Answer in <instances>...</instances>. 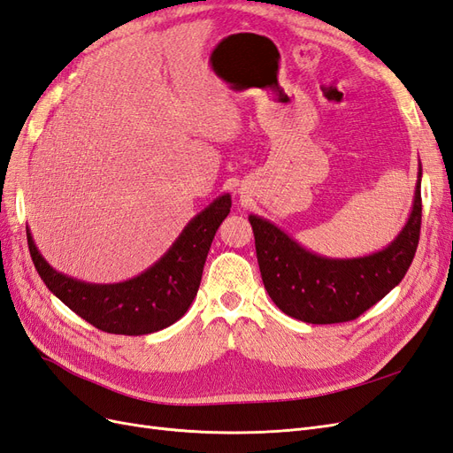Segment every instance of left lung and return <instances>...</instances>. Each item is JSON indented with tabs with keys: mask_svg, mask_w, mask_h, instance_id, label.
<instances>
[{
	"mask_svg": "<svg viewBox=\"0 0 453 453\" xmlns=\"http://www.w3.org/2000/svg\"><path fill=\"white\" fill-rule=\"evenodd\" d=\"M265 289L283 313L313 325L357 319L412 265L421 228V166L416 196L401 234L386 250L357 258L315 255L263 217L250 215Z\"/></svg>",
	"mask_w": 453,
	"mask_h": 453,
	"instance_id": "left-lung-1",
	"label": "left lung"
}]
</instances>
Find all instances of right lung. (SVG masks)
Segmentation results:
<instances>
[{"label": "right lung", "mask_w": 453, "mask_h": 453, "mask_svg": "<svg viewBox=\"0 0 453 453\" xmlns=\"http://www.w3.org/2000/svg\"><path fill=\"white\" fill-rule=\"evenodd\" d=\"M230 195L219 196L200 211L157 263L122 283H85L54 270L37 251L26 226L35 270L62 303L100 331L140 336L181 319L198 293L205 257L217 228L230 213Z\"/></svg>", "instance_id": "1"}]
</instances>
